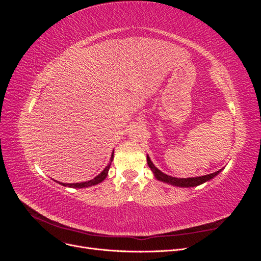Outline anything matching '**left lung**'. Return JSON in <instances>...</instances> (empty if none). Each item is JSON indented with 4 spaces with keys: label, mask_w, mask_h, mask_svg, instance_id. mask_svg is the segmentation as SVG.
Instances as JSON below:
<instances>
[{
    "label": "left lung",
    "mask_w": 261,
    "mask_h": 261,
    "mask_svg": "<svg viewBox=\"0 0 261 261\" xmlns=\"http://www.w3.org/2000/svg\"><path fill=\"white\" fill-rule=\"evenodd\" d=\"M147 162L149 168L151 169V171L153 172L154 177L156 179H159L161 181H164V183H168L171 185H174V186H178V187H195V186H198L200 184L206 183V181L210 180L211 178H213L215 176H217L219 173L222 171V169L215 172V173H211V174H207V175H203V176H197V177H187V178H178V177H173L170 175H167L165 173L161 172L159 169H156L154 167V164L150 160V158L147 155Z\"/></svg>",
    "instance_id": "obj_1"
}]
</instances>
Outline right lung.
Listing matches in <instances>:
<instances>
[{"label": "right lung", "mask_w": 261, "mask_h": 261, "mask_svg": "<svg viewBox=\"0 0 261 261\" xmlns=\"http://www.w3.org/2000/svg\"><path fill=\"white\" fill-rule=\"evenodd\" d=\"M113 154H114V151L112 152V155H111V159H110V162L109 164L106 167V169L102 171L99 175H97L94 178L90 179V180H87V181H82V183H75V184H64V183H60L61 185L63 186H68V187H73V188H85V187H90V186H93V185H97L99 183H101L102 180H105V178L107 177L108 175V172L110 170V165H111L112 161H113Z\"/></svg>", "instance_id": "obj_1"}]
</instances>
